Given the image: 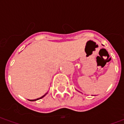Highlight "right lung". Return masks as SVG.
Instances as JSON below:
<instances>
[{
    "label": "right lung",
    "instance_id": "add662e5",
    "mask_svg": "<svg viewBox=\"0 0 124 124\" xmlns=\"http://www.w3.org/2000/svg\"><path fill=\"white\" fill-rule=\"evenodd\" d=\"M46 94H47V93H45V94H44V96H42V97H40V98H39L35 99V100H30V101H36V100H40V99L42 98H43V97H44V96H46Z\"/></svg>",
    "mask_w": 124,
    "mask_h": 124
}]
</instances>
